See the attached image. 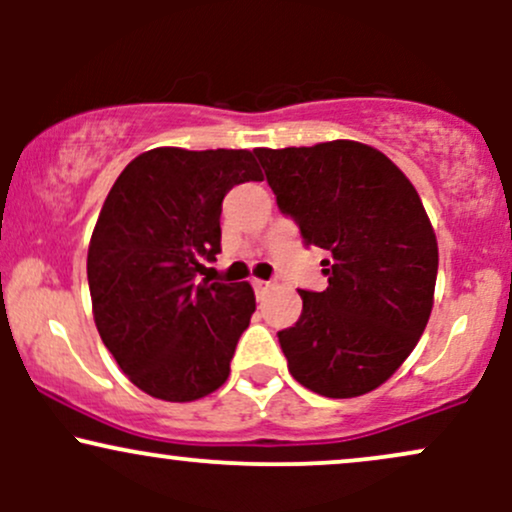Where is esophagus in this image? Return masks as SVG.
<instances>
[{
  "mask_svg": "<svg viewBox=\"0 0 512 512\" xmlns=\"http://www.w3.org/2000/svg\"><path fill=\"white\" fill-rule=\"evenodd\" d=\"M269 286H272V281H264V279H252V289H255L257 296H262V293L267 291Z\"/></svg>",
  "mask_w": 512,
  "mask_h": 512,
  "instance_id": "esophagus-1",
  "label": "esophagus"
}]
</instances>
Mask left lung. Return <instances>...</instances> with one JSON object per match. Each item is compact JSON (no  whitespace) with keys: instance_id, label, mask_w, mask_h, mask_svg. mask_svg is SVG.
I'll return each instance as SVG.
<instances>
[{"instance_id":"left-lung-1","label":"left lung","mask_w":512,"mask_h":512,"mask_svg":"<svg viewBox=\"0 0 512 512\" xmlns=\"http://www.w3.org/2000/svg\"><path fill=\"white\" fill-rule=\"evenodd\" d=\"M281 214L327 250L325 291L279 332L293 378L322 397L366 395L414 351L431 317L438 243L419 192L378 149L337 139L255 149Z\"/></svg>"}]
</instances>
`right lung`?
<instances>
[{"instance_id": "obj_1", "label": "right lung", "mask_w": 512, "mask_h": 512, "mask_svg": "<svg viewBox=\"0 0 512 512\" xmlns=\"http://www.w3.org/2000/svg\"><path fill=\"white\" fill-rule=\"evenodd\" d=\"M262 180L245 149L139 154L115 180L88 245L98 334L139 390L195 402L226 383L240 334L255 313L248 281H197L221 252V202Z\"/></svg>"}]
</instances>
